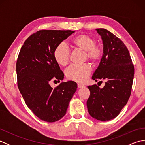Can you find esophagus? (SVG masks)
<instances>
[{"label":"esophagus","mask_w":145,"mask_h":145,"mask_svg":"<svg viewBox=\"0 0 145 145\" xmlns=\"http://www.w3.org/2000/svg\"><path fill=\"white\" fill-rule=\"evenodd\" d=\"M84 87H85V85L80 84H78V88H84Z\"/></svg>","instance_id":"obj_1"}]
</instances>
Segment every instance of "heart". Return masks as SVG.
<instances>
[{
    "label": "heart",
    "mask_w": 145,
    "mask_h": 145,
    "mask_svg": "<svg viewBox=\"0 0 145 145\" xmlns=\"http://www.w3.org/2000/svg\"><path fill=\"white\" fill-rule=\"evenodd\" d=\"M72 44L76 48L85 52L86 57L92 62H97L100 59L101 52L95 45V39L87 34H80L72 39ZM70 51L65 43L61 42L55 47L54 57L56 62L61 66H66L70 60ZM91 69L88 64L72 65L65 71V75L70 80L83 83L87 80L90 75Z\"/></svg>",
    "instance_id": "1"
}]
</instances>
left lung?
<instances>
[{
    "mask_svg": "<svg viewBox=\"0 0 145 145\" xmlns=\"http://www.w3.org/2000/svg\"><path fill=\"white\" fill-rule=\"evenodd\" d=\"M102 39L103 54L92 79L105 80L100 88L88 86L90 95L87 101L88 113L93 118L105 121L119 115L130 97L134 66L128 48L121 40L105 29H96Z\"/></svg>",
    "mask_w": 145,
    "mask_h": 145,
    "instance_id": "8db88e82",
    "label": "left lung"
}]
</instances>
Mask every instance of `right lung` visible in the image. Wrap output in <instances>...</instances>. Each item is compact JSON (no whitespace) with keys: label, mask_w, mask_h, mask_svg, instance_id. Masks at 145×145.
<instances>
[{"label":"right lung","mask_w":145,"mask_h":145,"mask_svg":"<svg viewBox=\"0 0 145 145\" xmlns=\"http://www.w3.org/2000/svg\"><path fill=\"white\" fill-rule=\"evenodd\" d=\"M74 31L42 30L27 39L18 54L17 85L24 101L43 121H57L65 115L77 84L61 82L53 88L50 80H62L64 74L55 60L54 51L58 44ZM56 81V80H55Z\"/></svg>","instance_id":"right-lung-1"}]
</instances>
